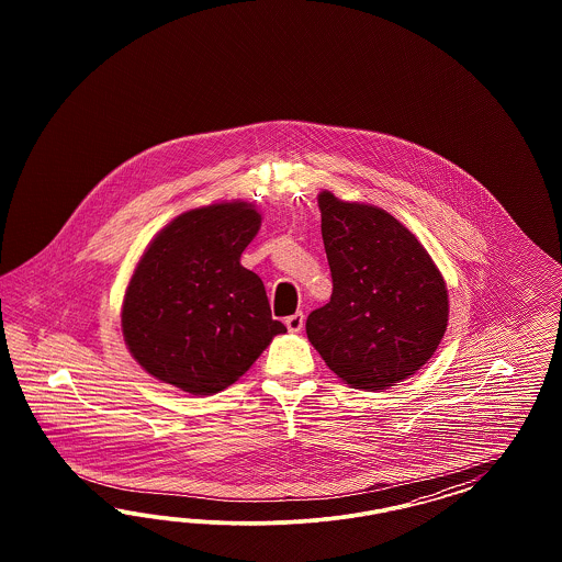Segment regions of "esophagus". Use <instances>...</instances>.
Masks as SVG:
<instances>
[{
  "label": "esophagus",
  "instance_id": "1",
  "mask_svg": "<svg viewBox=\"0 0 562 562\" xmlns=\"http://www.w3.org/2000/svg\"><path fill=\"white\" fill-rule=\"evenodd\" d=\"M286 327H289V331L292 334H296V331H301L303 329V325H305V315L299 311V313H294V315H290L286 317Z\"/></svg>",
  "mask_w": 562,
  "mask_h": 562
}]
</instances>
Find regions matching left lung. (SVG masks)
Instances as JSON below:
<instances>
[{
    "label": "left lung",
    "mask_w": 562,
    "mask_h": 562,
    "mask_svg": "<svg viewBox=\"0 0 562 562\" xmlns=\"http://www.w3.org/2000/svg\"><path fill=\"white\" fill-rule=\"evenodd\" d=\"M317 202L334 290L306 317V338L350 387L390 390L441 344L449 317L441 272L385 210L329 191Z\"/></svg>",
    "instance_id": "left-lung-1"
}]
</instances>
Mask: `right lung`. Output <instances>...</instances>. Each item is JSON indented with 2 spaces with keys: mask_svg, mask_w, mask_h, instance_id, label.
I'll list each match as a JSON object with an SVG mask.
<instances>
[{
  "mask_svg": "<svg viewBox=\"0 0 562 562\" xmlns=\"http://www.w3.org/2000/svg\"><path fill=\"white\" fill-rule=\"evenodd\" d=\"M259 224L251 204H212L153 238L121 311L125 344L153 376L191 395L222 392L286 331L261 278L240 266Z\"/></svg>",
  "mask_w": 562,
  "mask_h": 562,
  "instance_id": "right-lung-1",
  "label": "right lung"
}]
</instances>
